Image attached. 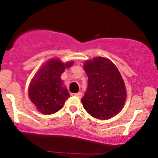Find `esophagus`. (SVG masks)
<instances>
[{
	"instance_id": "esophagus-1",
	"label": "esophagus",
	"mask_w": 158,
	"mask_h": 158,
	"mask_svg": "<svg viewBox=\"0 0 158 158\" xmlns=\"http://www.w3.org/2000/svg\"><path fill=\"white\" fill-rule=\"evenodd\" d=\"M74 95H75L76 97H77L79 98H81V97H82V93H81V92H78V93L75 94Z\"/></svg>"
}]
</instances>
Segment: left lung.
Returning a JSON list of instances; mask_svg holds the SVG:
<instances>
[{
    "mask_svg": "<svg viewBox=\"0 0 158 158\" xmlns=\"http://www.w3.org/2000/svg\"><path fill=\"white\" fill-rule=\"evenodd\" d=\"M88 87L81 99L93 117L108 119L117 115L124 106L126 90L118 69L109 59L96 57L85 63Z\"/></svg>",
    "mask_w": 158,
    "mask_h": 158,
    "instance_id": "left-lung-1",
    "label": "left lung"
}]
</instances>
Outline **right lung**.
<instances>
[{
  "label": "right lung",
  "instance_id": "add662e5",
  "mask_svg": "<svg viewBox=\"0 0 158 158\" xmlns=\"http://www.w3.org/2000/svg\"><path fill=\"white\" fill-rule=\"evenodd\" d=\"M73 62L62 63L59 59H50L34 76L29 88V97L36 108L45 114L59 111L70 97L63 87L61 73Z\"/></svg>",
  "mask_w": 158,
  "mask_h": 158
}]
</instances>
